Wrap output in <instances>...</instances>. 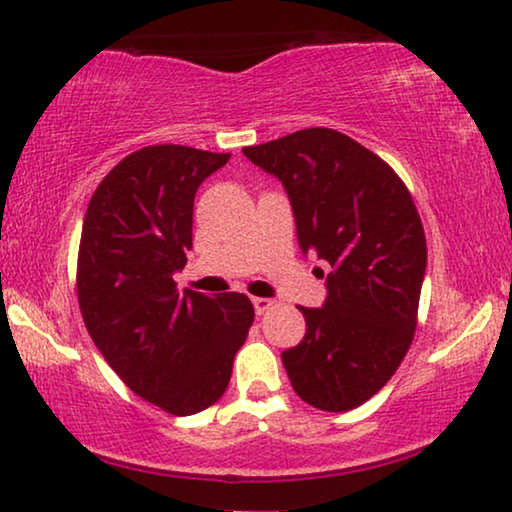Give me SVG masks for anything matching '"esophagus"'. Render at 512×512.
Masks as SVG:
<instances>
[{"label":"esophagus","instance_id":"1","mask_svg":"<svg viewBox=\"0 0 512 512\" xmlns=\"http://www.w3.org/2000/svg\"><path fill=\"white\" fill-rule=\"evenodd\" d=\"M253 305H255L257 315H264V312H269V310L273 308V301H271V299H262V296H257V299H253Z\"/></svg>","mask_w":512,"mask_h":512}]
</instances>
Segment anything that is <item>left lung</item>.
<instances>
[{"mask_svg": "<svg viewBox=\"0 0 512 512\" xmlns=\"http://www.w3.org/2000/svg\"><path fill=\"white\" fill-rule=\"evenodd\" d=\"M243 156L285 186L301 253L331 266L322 308H301L303 340L280 354L287 377L312 407L354 409L393 377L414 340L427 266L414 200L384 160L333 128Z\"/></svg>", "mask_w": 512, "mask_h": 512, "instance_id": "left-lung-1", "label": "left lung"}]
</instances>
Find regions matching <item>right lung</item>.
Here are the masks:
<instances>
[{
	"label": "right lung",
	"instance_id": "obj_1",
	"mask_svg": "<svg viewBox=\"0 0 512 512\" xmlns=\"http://www.w3.org/2000/svg\"><path fill=\"white\" fill-rule=\"evenodd\" d=\"M230 154L144 147L98 183L82 223L78 301L105 361L140 398L174 416L211 407L255 319L246 294H179L193 248V202Z\"/></svg>",
	"mask_w": 512,
	"mask_h": 512
}]
</instances>
